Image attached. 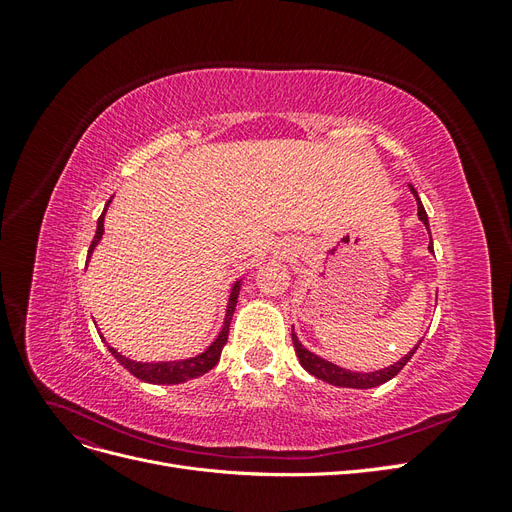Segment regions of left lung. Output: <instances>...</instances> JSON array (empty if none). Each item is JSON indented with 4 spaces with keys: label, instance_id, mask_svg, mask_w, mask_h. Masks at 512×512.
I'll use <instances>...</instances> for the list:
<instances>
[{
    "label": "left lung",
    "instance_id": "obj_1",
    "mask_svg": "<svg viewBox=\"0 0 512 512\" xmlns=\"http://www.w3.org/2000/svg\"><path fill=\"white\" fill-rule=\"evenodd\" d=\"M410 192L414 194L416 198V205H418V220H421L427 230H429V220H427V213H425V207L421 203V198H418L416 190L410 185ZM429 250L433 252V243L429 245ZM292 344H294V352H297L299 356V363L303 365V369H307L309 374L316 376L318 380H324L329 382L333 386H346V389H374V386H380L384 382H389L391 378H395L401 369H404V365L412 359V354L416 352L418 346H414V350H410L404 359H399L395 365L391 367H384V369H378V371H369V374H363V371H350V369H344L339 365H333L329 361L320 359V356H316L314 352H309L301 342L299 337L294 335L292 331Z\"/></svg>",
    "mask_w": 512,
    "mask_h": 512
}]
</instances>
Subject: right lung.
<instances>
[{
	"mask_svg": "<svg viewBox=\"0 0 512 512\" xmlns=\"http://www.w3.org/2000/svg\"><path fill=\"white\" fill-rule=\"evenodd\" d=\"M108 205H111V200H108L102 215L98 218V228H96V237L94 241H91V247H89V254H87V262L91 258V254H94L96 245L100 243L102 235H104V215H106V209ZM239 290H241V280L235 282V286H232L230 290V297H228V305H226V316H224V327L220 331V335L215 337V342L205 350L200 352L196 356H190V359H181V361H160V363H141V361H132L128 359V356L119 354L115 348L108 346V350H111V354L115 356V359L126 367L130 374L138 380L143 382H149V384H181V382H188L192 378H198L207 374V371H211L215 365H218L220 361V354H222V348L226 344L228 339V327H230V320H232V314H235V307H237V299H239ZM102 337V335H100ZM104 342V337H102Z\"/></svg>",
	"mask_w": 512,
	"mask_h": 512,
	"instance_id": "1",
	"label": "right lung"
}]
</instances>
